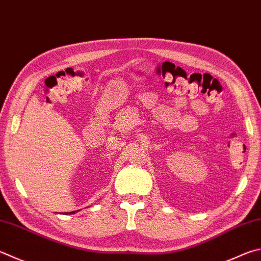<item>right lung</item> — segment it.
I'll return each mask as SVG.
<instances>
[{
  "instance_id": "obj_1",
  "label": "right lung",
  "mask_w": 261,
  "mask_h": 261,
  "mask_svg": "<svg viewBox=\"0 0 261 261\" xmlns=\"http://www.w3.org/2000/svg\"><path fill=\"white\" fill-rule=\"evenodd\" d=\"M69 213H74V211L73 212H69Z\"/></svg>"
}]
</instances>
